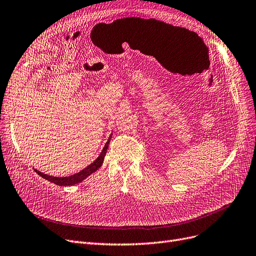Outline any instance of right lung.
<instances>
[{"instance_id":"1","label":"right lung","mask_w":256,"mask_h":256,"mask_svg":"<svg viewBox=\"0 0 256 256\" xmlns=\"http://www.w3.org/2000/svg\"><path fill=\"white\" fill-rule=\"evenodd\" d=\"M110 138L112 136L108 138V142L106 144V146H104L103 150L101 154L98 156V158L94 160V162L92 164H90L88 166H86L85 168H83L82 171H80L79 173L77 174H74L72 176H68V177H54V176H50L47 174H44V173H41L39 171H36V170H34L36 173H38V175H40L41 177L45 178L46 180H48L50 182H54V184L56 186H72V184H77L79 182H81L82 180H84L85 178L88 177L90 174H92L94 171H97V170L101 166V164H103V160H104V156H106V150H108V144H110Z\"/></svg>"}]
</instances>
